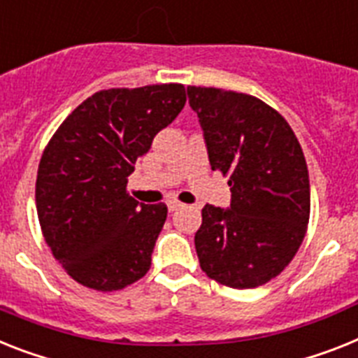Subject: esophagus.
I'll list each match as a JSON object with an SVG mask.
<instances>
[{
  "label": "esophagus",
  "instance_id": "obj_1",
  "mask_svg": "<svg viewBox=\"0 0 358 358\" xmlns=\"http://www.w3.org/2000/svg\"><path fill=\"white\" fill-rule=\"evenodd\" d=\"M167 207H169V211H178L180 207H184V203L176 202V200H171V202L167 203Z\"/></svg>",
  "mask_w": 358,
  "mask_h": 358
}]
</instances>
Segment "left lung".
<instances>
[{"mask_svg":"<svg viewBox=\"0 0 358 358\" xmlns=\"http://www.w3.org/2000/svg\"><path fill=\"white\" fill-rule=\"evenodd\" d=\"M213 171L229 174L231 207L207 203L194 235L200 267L233 289L275 278L293 260L309 222L304 152L282 114L255 96L187 87Z\"/></svg>","mask_w":358,"mask_h":358,"instance_id":"8db88e82","label":"left lung"}]
</instances>
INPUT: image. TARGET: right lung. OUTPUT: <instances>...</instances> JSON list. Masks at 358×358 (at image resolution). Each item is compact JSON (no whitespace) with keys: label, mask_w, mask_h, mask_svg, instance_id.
<instances>
[{"label":"right lung","mask_w":358,"mask_h":358,"mask_svg":"<svg viewBox=\"0 0 358 358\" xmlns=\"http://www.w3.org/2000/svg\"><path fill=\"white\" fill-rule=\"evenodd\" d=\"M184 105L182 83L94 92L45 147L36 178L41 233L78 284L116 291L149 271L167 206L136 202L127 176Z\"/></svg>","instance_id":"right-lung-1"}]
</instances>
